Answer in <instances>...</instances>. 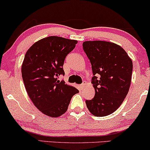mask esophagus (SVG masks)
<instances>
[{
  "instance_id": "34e87169",
  "label": "esophagus",
  "mask_w": 150,
  "mask_h": 150,
  "mask_svg": "<svg viewBox=\"0 0 150 150\" xmlns=\"http://www.w3.org/2000/svg\"><path fill=\"white\" fill-rule=\"evenodd\" d=\"M84 86H85V83H81V84H80V86H79V87H80V88H81V89H82V88H83V87H84Z\"/></svg>"
}]
</instances>
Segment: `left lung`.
Instances as JSON below:
<instances>
[{"mask_svg": "<svg viewBox=\"0 0 150 150\" xmlns=\"http://www.w3.org/2000/svg\"><path fill=\"white\" fill-rule=\"evenodd\" d=\"M83 49L91 63L95 90L94 98L86 100V106L95 116H107L119 108L127 95L132 62L123 48L111 42L85 41Z\"/></svg>", "mask_w": 150, "mask_h": 150, "instance_id": "1", "label": "left lung"}]
</instances>
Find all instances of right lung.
<instances>
[{
    "mask_svg": "<svg viewBox=\"0 0 150 150\" xmlns=\"http://www.w3.org/2000/svg\"><path fill=\"white\" fill-rule=\"evenodd\" d=\"M77 43L76 40L51 36L36 42L25 54L22 75L26 92L36 107L48 116L64 114L71 98L79 92L58 80L64 75L65 58Z\"/></svg>",
    "mask_w": 150,
    "mask_h": 150,
    "instance_id": "right-lung-1",
    "label": "right lung"
}]
</instances>
